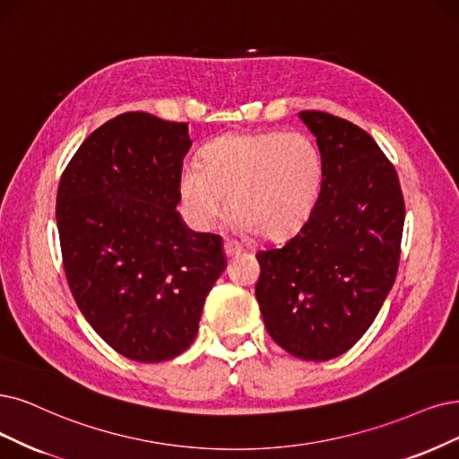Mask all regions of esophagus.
I'll use <instances>...</instances> for the list:
<instances>
[{"mask_svg": "<svg viewBox=\"0 0 459 459\" xmlns=\"http://www.w3.org/2000/svg\"><path fill=\"white\" fill-rule=\"evenodd\" d=\"M242 251H244L242 244H238L236 240H227V242H225V255H227V257L240 255Z\"/></svg>", "mask_w": 459, "mask_h": 459, "instance_id": "34e87169", "label": "esophagus"}]
</instances>
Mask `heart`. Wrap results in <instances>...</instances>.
<instances>
[{
	"instance_id": "obj_1",
	"label": "heart",
	"mask_w": 459,
	"mask_h": 459,
	"mask_svg": "<svg viewBox=\"0 0 459 459\" xmlns=\"http://www.w3.org/2000/svg\"><path fill=\"white\" fill-rule=\"evenodd\" d=\"M324 183V159L300 132L227 134L202 151V164L179 174L183 208L196 227H212L227 210L242 230L283 238L307 221Z\"/></svg>"
}]
</instances>
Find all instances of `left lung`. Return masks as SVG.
<instances>
[{
    "label": "left lung",
    "mask_w": 459,
    "mask_h": 459,
    "mask_svg": "<svg viewBox=\"0 0 459 459\" xmlns=\"http://www.w3.org/2000/svg\"><path fill=\"white\" fill-rule=\"evenodd\" d=\"M324 159L316 206L283 246L257 253L255 297L273 341L299 359L348 351L394 287L404 200L394 164L346 118L300 111Z\"/></svg>",
    "instance_id": "obj_1"
}]
</instances>
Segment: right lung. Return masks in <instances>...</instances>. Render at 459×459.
Masks as SVG:
<instances>
[{"label": "right lung", "instance_id": "obj_1", "mask_svg": "<svg viewBox=\"0 0 459 459\" xmlns=\"http://www.w3.org/2000/svg\"><path fill=\"white\" fill-rule=\"evenodd\" d=\"M186 123L123 113L94 130L64 169L56 225L67 283L84 319L125 358L159 363L195 341L227 261L217 234L176 210Z\"/></svg>", "mask_w": 459, "mask_h": 459}]
</instances>
